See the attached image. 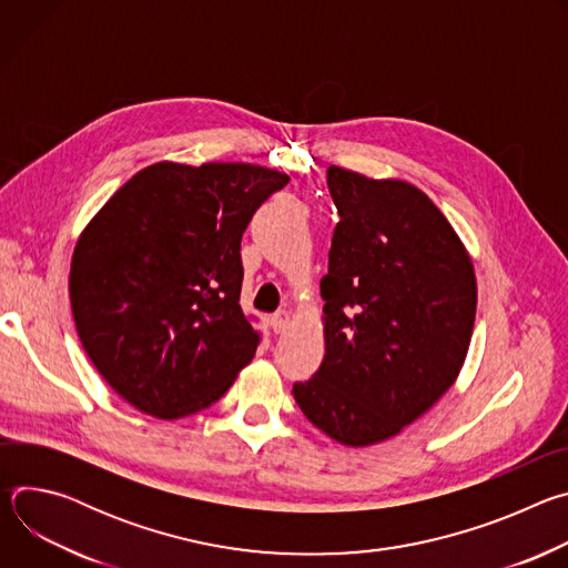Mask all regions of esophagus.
<instances>
[{
    "mask_svg": "<svg viewBox=\"0 0 568 568\" xmlns=\"http://www.w3.org/2000/svg\"><path fill=\"white\" fill-rule=\"evenodd\" d=\"M290 321H292L290 312H287V310H278L276 314H272L270 326H272V331H274V333H285V331H287V326H290Z\"/></svg>",
    "mask_w": 568,
    "mask_h": 568,
    "instance_id": "esophagus-1",
    "label": "esophagus"
}]
</instances>
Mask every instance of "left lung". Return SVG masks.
Masks as SVG:
<instances>
[{"label": "left lung", "mask_w": 568, "mask_h": 568, "mask_svg": "<svg viewBox=\"0 0 568 568\" xmlns=\"http://www.w3.org/2000/svg\"><path fill=\"white\" fill-rule=\"evenodd\" d=\"M326 180L339 213L321 278L326 355L292 393L316 429L366 447L412 425L456 382L476 276L460 237L416 186L339 166Z\"/></svg>", "instance_id": "1"}]
</instances>
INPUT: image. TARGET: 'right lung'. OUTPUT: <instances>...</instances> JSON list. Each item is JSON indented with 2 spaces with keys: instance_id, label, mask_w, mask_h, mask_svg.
<instances>
[{
  "instance_id": "1",
  "label": "right lung",
  "mask_w": 568,
  "mask_h": 568,
  "mask_svg": "<svg viewBox=\"0 0 568 568\" xmlns=\"http://www.w3.org/2000/svg\"><path fill=\"white\" fill-rule=\"evenodd\" d=\"M287 182L252 164L159 161L80 233L69 274L75 331L132 407L164 420L197 414L252 362L261 333L240 307V240Z\"/></svg>"
}]
</instances>
